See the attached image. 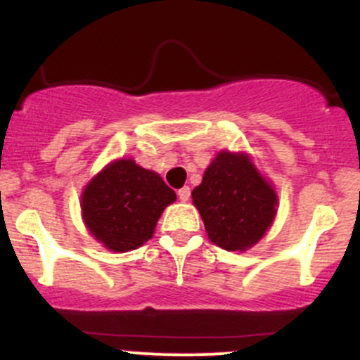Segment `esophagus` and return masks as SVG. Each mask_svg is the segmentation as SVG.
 Returning <instances> with one entry per match:
<instances>
[{"label":"esophagus","instance_id":"1","mask_svg":"<svg viewBox=\"0 0 360 360\" xmlns=\"http://www.w3.org/2000/svg\"><path fill=\"white\" fill-rule=\"evenodd\" d=\"M179 199L181 202H187L191 199V187H181L179 191Z\"/></svg>","mask_w":360,"mask_h":360}]
</instances>
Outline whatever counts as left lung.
<instances>
[{
    "instance_id": "1",
    "label": "left lung",
    "mask_w": 360,
    "mask_h": 360,
    "mask_svg": "<svg viewBox=\"0 0 360 360\" xmlns=\"http://www.w3.org/2000/svg\"><path fill=\"white\" fill-rule=\"evenodd\" d=\"M211 242L226 250L252 247L271 226L276 194L245 154L219 153L192 192Z\"/></svg>"
}]
</instances>
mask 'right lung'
<instances>
[{
    "label": "right lung",
    "mask_w": 360,
    "mask_h": 360,
    "mask_svg": "<svg viewBox=\"0 0 360 360\" xmlns=\"http://www.w3.org/2000/svg\"><path fill=\"white\" fill-rule=\"evenodd\" d=\"M175 199V192L158 173L134 160H118L84 191V221L104 247L127 252L153 237L161 212Z\"/></svg>",
    "instance_id": "1"
}]
</instances>
